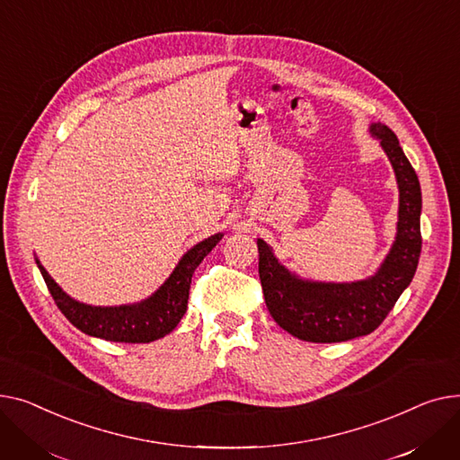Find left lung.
Here are the masks:
<instances>
[{
    "instance_id": "8db88e82",
    "label": "left lung",
    "mask_w": 460,
    "mask_h": 460,
    "mask_svg": "<svg viewBox=\"0 0 460 460\" xmlns=\"http://www.w3.org/2000/svg\"><path fill=\"white\" fill-rule=\"evenodd\" d=\"M369 133L379 139L388 155L399 189L395 239L375 275L355 282L301 279L282 265L273 249L258 237V271L267 310L284 331L305 341L336 343L373 332L416 273L421 252L418 174L386 124L371 122Z\"/></svg>"
}]
</instances>
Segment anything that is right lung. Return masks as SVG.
<instances>
[{
  "mask_svg": "<svg viewBox=\"0 0 460 460\" xmlns=\"http://www.w3.org/2000/svg\"><path fill=\"white\" fill-rule=\"evenodd\" d=\"M223 239V234H213L189 249L174 267L171 277L161 284L148 299L120 306H93L79 303L53 280L39 258H35L42 279L53 301L75 329L94 338L120 343H150L167 336L176 329L187 310L189 288L195 269Z\"/></svg>",
  "mask_w": 460,
  "mask_h": 460,
  "instance_id": "add662e5",
  "label": "right lung"
}]
</instances>
